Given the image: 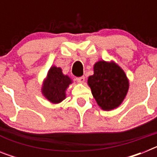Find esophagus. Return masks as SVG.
Returning <instances> with one entry per match:
<instances>
[{"label": "esophagus", "instance_id": "1", "mask_svg": "<svg viewBox=\"0 0 157 157\" xmlns=\"http://www.w3.org/2000/svg\"><path fill=\"white\" fill-rule=\"evenodd\" d=\"M76 80H77L78 82L83 83L84 82H85V77H84V76H82V77H79V78H76Z\"/></svg>", "mask_w": 157, "mask_h": 157}]
</instances>
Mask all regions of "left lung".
I'll use <instances>...</instances> for the list:
<instances>
[{"mask_svg": "<svg viewBox=\"0 0 157 157\" xmlns=\"http://www.w3.org/2000/svg\"><path fill=\"white\" fill-rule=\"evenodd\" d=\"M88 86L101 109L111 111L123 103L129 90V79L124 71L114 61L99 60L94 65V75Z\"/></svg>", "mask_w": 157, "mask_h": 157, "instance_id": "8db88e82", "label": "left lung"}]
</instances>
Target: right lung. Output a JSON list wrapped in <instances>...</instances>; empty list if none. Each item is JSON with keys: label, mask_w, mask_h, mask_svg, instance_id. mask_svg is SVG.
Returning a JSON list of instances; mask_svg holds the SVG:
<instances>
[{"label": "right lung", "mask_w": 157, "mask_h": 157, "mask_svg": "<svg viewBox=\"0 0 157 157\" xmlns=\"http://www.w3.org/2000/svg\"><path fill=\"white\" fill-rule=\"evenodd\" d=\"M71 83V78L63 75L60 67L52 66L43 81L41 94L50 103L56 105L66 98V91Z\"/></svg>", "instance_id": "1"}]
</instances>
